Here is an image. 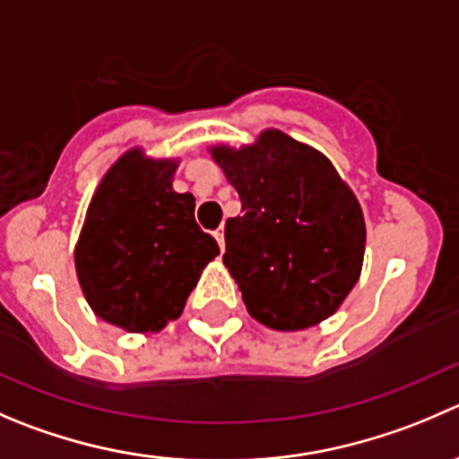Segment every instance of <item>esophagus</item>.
Listing matches in <instances>:
<instances>
[{
  "mask_svg": "<svg viewBox=\"0 0 459 459\" xmlns=\"http://www.w3.org/2000/svg\"><path fill=\"white\" fill-rule=\"evenodd\" d=\"M215 239H217V244H220V248H221V253H224V229H217L215 230Z\"/></svg>",
  "mask_w": 459,
  "mask_h": 459,
  "instance_id": "1",
  "label": "esophagus"
}]
</instances>
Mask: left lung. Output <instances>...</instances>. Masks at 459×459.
<instances>
[{"mask_svg":"<svg viewBox=\"0 0 459 459\" xmlns=\"http://www.w3.org/2000/svg\"><path fill=\"white\" fill-rule=\"evenodd\" d=\"M208 152L242 202V215L226 221L224 264L248 314L278 332L323 323L361 278L357 195L323 152L273 127Z\"/></svg>","mask_w":459,"mask_h":459,"instance_id":"8db88e82","label":"left lung"}]
</instances>
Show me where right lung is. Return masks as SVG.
Listing matches in <instances>:
<instances>
[{"instance_id": "obj_1", "label": "right lung", "mask_w": 459, "mask_h": 459, "mask_svg": "<svg viewBox=\"0 0 459 459\" xmlns=\"http://www.w3.org/2000/svg\"><path fill=\"white\" fill-rule=\"evenodd\" d=\"M179 159L132 148L98 184L74 260L98 318L132 333L161 332L184 311L220 247L195 221V197L175 193Z\"/></svg>"}]
</instances>
